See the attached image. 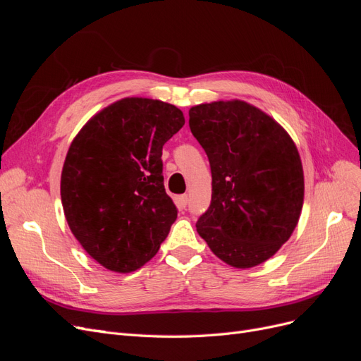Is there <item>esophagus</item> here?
<instances>
[{
	"mask_svg": "<svg viewBox=\"0 0 361 361\" xmlns=\"http://www.w3.org/2000/svg\"><path fill=\"white\" fill-rule=\"evenodd\" d=\"M176 203H178V206H179V209H185V207H187V204H188V195H187V194L178 195V197H176Z\"/></svg>",
	"mask_w": 361,
	"mask_h": 361,
	"instance_id": "1",
	"label": "esophagus"
}]
</instances>
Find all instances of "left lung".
<instances>
[{"label": "left lung", "instance_id": "obj_1", "mask_svg": "<svg viewBox=\"0 0 361 361\" xmlns=\"http://www.w3.org/2000/svg\"><path fill=\"white\" fill-rule=\"evenodd\" d=\"M190 129L212 173V199L197 232L235 268L274 256L297 227L304 174L297 146L274 118L244 101L190 110Z\"/></svg>", "mask_w": 361, "mask_h": 361}]
</instances>
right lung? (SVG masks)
I'll return each instance as SVG.
<instances>
[{
	"instance_id": "add662e5",
	"label": "right lung",
	"mask_w": 361,
	"mask_h": 361,
	"mask_svg": "<svg viewBox=\"0 0 361 361\" xmlns=\"http://www.w3.org/2000/svg\"><path fill=\"white\" fill-rule=\"evenodd\" d=\"M185 125L179 108L125 97L72 141L61 203L73 236L102 267L133 272L154 257L178 216L164 188L162 146Z\"/></svg>"
}]
</instances>
